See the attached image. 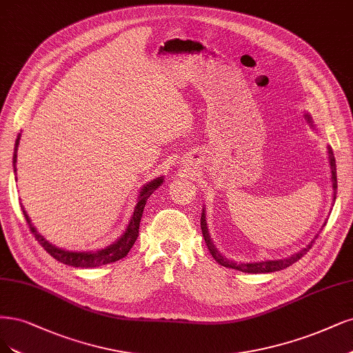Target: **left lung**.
<instances>
[{
    "label": "left lung",
    "instance_id": "8db88e82",
    "mask_svg": "<svg viewBox=\"0 0 353 353\" xmlns=\"http://www.w3.org/2000/svg\"><path fill=\"white\" fill-rule=\"evenodd\" d=\"M305 118L308 123L312 125V119L308 114H305ZM327 150H329V162H330V169H332V187H333V201L336 200V190H337V176H336V161H334V156H333V150L332 148H327ZM201 232H203V236H204V241H205V245H208L210 254L213 255V259L221 264L223 267H229V269H235V270H239V272H245V273H272V272H279V270H283L286 269V267L292 265L294 263H296L301 257H303L305 255L312 244H315V239L319 238V235H315V238L310 242V244L302 248L299 252L290 255V257L288 259H283V260H269V261H259V263H235L232 260H228L226 257H223V255L217 251V248L214 247V244L210 239V235H209V230H208V223H205V214H204V209H203V213H201ZM325 225V223H324Z\"/></svg>",
    "mask_w": 353,
    "mask_h": 353
}]
</instances>
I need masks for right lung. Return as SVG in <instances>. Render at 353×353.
I'll use <instances>...</instances> for the list:
<instances>
[{"label": "right lung", "instance_id": "add662e5", "mask_svg": "<svg viewBox=\"0 0 353 353\" xmlns=\"http://www.w3.org/2000/svg\"><path fill=\"white\" fill-rule=\"evenodd\" d=\"M19 143H20V134L16 139V145H14V154H13V165H14V174H16V162H17V148H19ZM163 182V176L156 178L150 182L145 184L140 194H139V199H137V204L134 208V212L131 214V219L128 222V226L125 229V232L121 235V238L118 241H115L114 244H111L106 248H102L99 251H83V252H77V251H65V250H61L52 244H50L36 228L32 225L29 216L24 212V208L21 205L23 209V214L24 219H26V222L32 230V234L34 235L36 241L39 242V244L43 247V250H46V252L52 255V257L67 265L71 267H99L103 264H109V263H115L121 259H124L125 255L128 254V251L134 245V242L137 241L139 236V228H140V221H141V216H143V210L145 208V203H148V199L152 196L153 191L156 188H159L161 184Z\"/></svg>", "mask_w": 353, "mask_h": 353}]
</instances>
